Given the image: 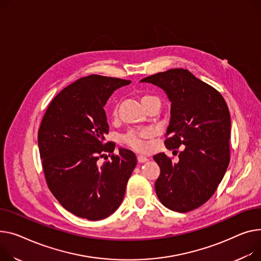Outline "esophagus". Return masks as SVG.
Listing matches in <instances>:
<instances>
[{"mask_svg":"<svg viewBox=\"0 0 261 261\" xmlns=\"http://www.w3.org/2000/svg\"><path fill=\"white\" fill-rule=\"evenodd\" d=\"M137 161L138 163H146L148 162V158H146L144 155H137Z\"/></svg>","mask_w":261,"mask_h":261,"instance_id":"esophagus-1","label":"esophagus"}]
</instances>
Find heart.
I'll return each mask as SVG.
<instances>
[{"label":"heart","mask_w":261,"mask_h":261,"mask_svg":"<svg viewBox=\"0 0 261 261\" xmlns=\"http://www.w3.org/2000/svg\"><path fill=\"white\" fill-rule=\"evenodd\" d=\"M141 102L143 107H147L150 103H161L160 98L158 96H155L153 94H143L141 96ZM117 114V105L113 106L112 108V115L116 116ZM153 135V131L150 129H142V130H131L127 132L123 136V141L132 149L138 151V152H144L148 148L147 140Z\"/></svg>","instance_id":"heart-1"}]
</instances>
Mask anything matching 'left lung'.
<instances>
[{"instance_id": "1", "label": "left lung", "mask_w": 261, "mask_h": 261, "mask_svg": "<svg viewBox=\"0 0 261 261\" xmlns=\"http://www.w3.org/2000/svg\"><path fill=\"white\" fill-rule=\"evenodd\" d=\"M141 82L161 87L171 101L165 134L169 150H182L173 163L165 153L153 156L161 168L155 191L168 209L186 213L209 200L230 163L231 118L222 95L187 69L175 68Z\"/></svg>"}]
</instances>
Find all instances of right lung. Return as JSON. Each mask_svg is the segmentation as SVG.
Listing matches in <instances>:
<instances>
[{"label":"right lung","instance_id":"obj_1","mask_svg":"<svg viewBox=\"0 0 261 261\" xmlns=\"http://www.w3.org/2000/svg\"><path fill=\"white\" fill-rule=\"evenodd\" d=\"M131 82L91 74L64 88L48 106L38 133L47 186L67 211L100 220L116 211L137 160L127 149L114 154L105 142L109 125L103 106ZM101 165L100 158L108 159Z\"/></svg>","mask_w":261,"mask_h":261}]
</instances>
